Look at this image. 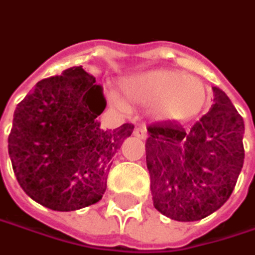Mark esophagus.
<instances>
[{"label": "esophagus", "instance_id": "esophagus-1", "mask_svg": "<svg viewBox=\"0 0 255 255\" xmlns=\"http://www.w3.org/2000/svg\"><path fill=\"white\" fill-rule=\"evenodd\" d=\"M134 136H137L139 139H146L147 137V130H146V128L144 126H137L136 129H134Z\"/></svg>", "mask_w": 255, "mask_h": 255}]
</instances>
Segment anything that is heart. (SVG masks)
Instances as JSON below:
<instances>
[{
    "label": "heart",
    "instance_id": "1",
    "mask_svg": "<svg viewBox=\"0 0 255 255\" xmlns=\"http://www.w3.org/2000/svg\"><path fill=\"white\" fill-rule=\"evenodd\" d=\"M124 92L133 102L154 105L158 119L178 124L195 119L209 98L208 87L201 78L174 70H154L129 78L124 83ZM115 102L124 107L119 98Z\"/></svg>",
    "mask_w": 255,
    "mask_h": 255
}]
</instances>
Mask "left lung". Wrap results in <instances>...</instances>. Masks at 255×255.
<instances>
[{
    "mask_svg": "<svg viewBox=\"0 0 255 255\" xmlns=\"http://www.w3.org/2000/svg\"><path fill=\"white\" fill-rule=\"evenodd\" d=\"M189 130L177 124L147 128L146 163L154 208L167 218L194 222L230 198L244 163V122L225 92Z\"/></svg>",
    "mask_w": 255,
    "mask_h": 255,
    "instance_id": "8db88e82",
    "label": "left lung"
}]
</instances>
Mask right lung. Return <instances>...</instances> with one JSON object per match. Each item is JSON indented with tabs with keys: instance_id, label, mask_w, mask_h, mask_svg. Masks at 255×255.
I'll list each match as a JSON object with an SVG mask.
<instances>
[{
	"instance_id": "right-lung-1",
	"label": "right lung",
	"mask_w": 255,
	"mask_h": 255,
	"mask_svg": "<svg viewBox=\"0 0 255 255\" xmlns=\"http://www.w3.org/2000/svg\"><path fill=\"white\" fill-rule=\"evenodd\" d=\"M95 77L81 66L49 77L20 101L8 136L12 168L22 189L49 209L70 212L98 202L116 150L133 131L100 128L107 107Z\"/></svg>"
}]
</instances>
